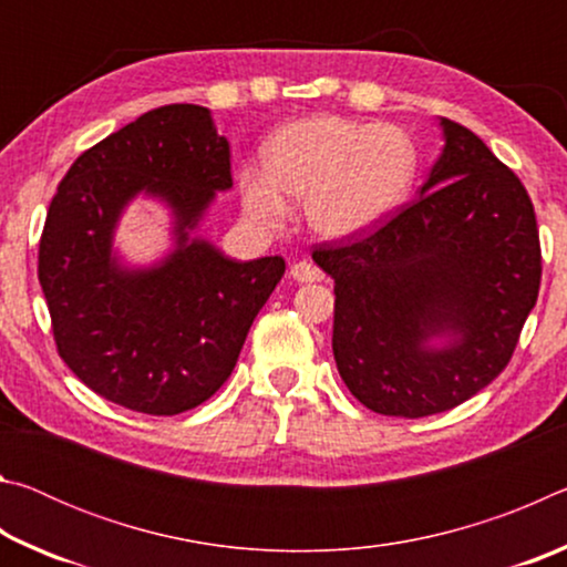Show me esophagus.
<instances>
[{
  "instance_id": "34e87169",
  "label": "esophagus",
  "mask_w": 567,
  "mask_h": 567,
  "mask_svg": "<svg viewBox=\"0 0 567 567\" xmlns=\"http://www.w3.org/2000/svg\"><path fill=\"white\" fill-rule=\"evenodd\" d=\"M290 277H292V280H297V282H320L322 280V272L312 262L300 260V262H295L290 267Z\"/></svg>"
}]
</instances>
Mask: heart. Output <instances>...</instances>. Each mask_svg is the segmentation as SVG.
Wrapping results in <instances>:
<instances>
[{
  "instance_id": "obj_1",
  "label": "heart",
  "mask_w": 567,
  "mask_h": 567,
  "mask_svg": "<svg viewBox=\"0 0 567 567\" xmlns=\"http://www.w3.org/2000/svg\"><path fill=\"white\" fill-rule=\"evenodd\" d=\"M417 179V147L392 124L318 114L285 124L265 145L260 167H243L239 203L267 233L305 203V219L324 239L370 233L408 203Z\"/></svg>"
}]
</instances>
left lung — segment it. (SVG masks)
Returning <instances> with one entry per match:
<instances>
[{
	"instance_id": "left-lung-1",
	"label": "left lung",
	"mask_w": 567,
	"mask_h": 567,
	"mask_svg": "<svg viewBox=\"0 0 567 567\" xmlns=\"http://www.w3.org/2000/svg\"><path fill=\"white\" fill-rule=\"evenodd\" d=\"M445 145L417 199L312 260L334 280L332 352L364 408L453 410L511 362L540 290L530 197L491 147L440 117Z\"/></svg>"
}]
</instances>
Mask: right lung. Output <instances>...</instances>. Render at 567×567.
Masks as SVG:
<instances>
[{"mask_svg":"<svg viewBox=\"0 0 567 567\" xmlns=\"http://www.w3.org/2000/svg\"><path fill=\"white\" fill-rule=\"evenodd\" d=\"M229 187V142L199 104H165L124 124L56 187L40 285L62 360L104 400L179 415L233 372L285 260L239 262L199 235ZM140 194L168 207L173 247L155 264L127 266L113 235Z\"/></svg>","mask_w":567,"mask_h":567,"instance_id":"1","label":"right lung"}]
</instances>
